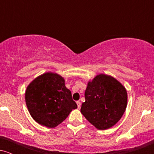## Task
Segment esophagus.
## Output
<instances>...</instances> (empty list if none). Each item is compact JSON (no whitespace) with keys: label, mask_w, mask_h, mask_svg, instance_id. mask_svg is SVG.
Here are the masks:
<instances>
[{"label":"esophagus","mask_w":154,"mask_h":154,"mask_svg":"<svg viewBox=\"0 0 154 154\" xmlns=\"http://www.w3.org/2000/svg\"><path fill=\"white\" fill-rule=\"evenodd\" d=\"M77 107L79 108L81 106V103L80 101H77Z\"/></svg>","instance_id":"esophagus-1"}]
</instances>
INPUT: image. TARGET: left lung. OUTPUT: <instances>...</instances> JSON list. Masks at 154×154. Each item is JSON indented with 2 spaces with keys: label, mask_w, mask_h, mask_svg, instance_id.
I'll list each match as a JSON object with an SVG mask.
<instances>
[{
  "label": "left lung",
  "mask_w": 154,
  "mask_h": 154,
  "mask_svg": "<svg viewBox=\"0 0 154 154\" xmlns=\"http://www.w3.org/2000/svg\"><path fill=\"white\" fill-rule=\"evenodd\" d=\"M80 111L98 130H106L121 119L128 104L125 87L111 76L98 75L88 83Z\"/></svg>",
  "instance_id": "left-lung-1"
}]
</instances>
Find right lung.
Here are the masks:
<instances>
[{
  "label": "right lung",
  "mask_w": 154,
  "mask_h": 154,
  "mask_svg": "<svg viewBox=\"0 0 154 154\" xmlns=\"http://www.w3.org/2000/svg\"><path fill=\"white\" fill-rule=\"evenodd\" d=\"M64 79L47 72L35 78L27 86L25 100L28 111L36 122L49 128L61 124L72 109L77 108Z\"/></svg>",
  "instance_id": "add662e5"
}]
</instances>
